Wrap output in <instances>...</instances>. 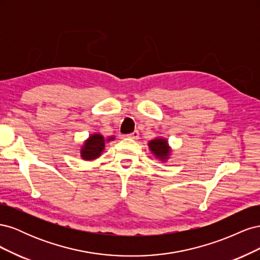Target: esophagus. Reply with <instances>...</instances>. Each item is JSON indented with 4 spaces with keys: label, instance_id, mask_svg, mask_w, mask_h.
<instances>
[{
    "label": "esophagus",
    "instance_id": "34e87169",
    "mask_svg": "<svg viewBox=\"0 0 260 260\" xmlns=\"http://www.w3.org/2000/svg\"><path fill=\"white\" fill-rule=\"evenodd\" d=\"M128 138H130V139H133V140H138L139 139V137H140V135H139V131H133L132 133H130V135H128L127 136Z\"/></svg>",
    "mask_w": 260,
    "mask_h": 260
}]
</instances>
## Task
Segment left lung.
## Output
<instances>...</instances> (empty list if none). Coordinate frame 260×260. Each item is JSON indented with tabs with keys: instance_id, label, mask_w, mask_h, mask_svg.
<instances>
[{
	"instance_id": "obj_1",
	"label": "left lung",
	"mask_w": 260,
	"mask_h": 260,
	"mask_svg": "<svg viewBox=\"0 0 260 260\" xmlns=\"http://www.w3.org/2000/svg\"><path fill=\"white\" fill-rule=\"evenodd\" d=\"M148 149L157 160L167 162L171 156L172 149L168 143V140L162 137H156L148 141Z\"/></svg>"
}]
</instances>
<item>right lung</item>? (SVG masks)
I'll list each match as a JSON object with an SVG mask.
<instances>
[{
    "instance_id": "add662e5",
    "label": "right lung",
    "mask_w": 260,
    "mask_h": 260,
    "mask_svg": "<svg viewBox=\"0 0 260 260\" xmlns=\"http://www.w3.org/2000/svg\"><path fill=\"white\" fill-rule=\"evenodd\" d=\"M115 139V136L104 139V137L99 132L92 133L88 139L84 140L83 144L80 147V157L86 161L98 159L103 154L106 143H109Z\"/></svg>"
}]
</instances>
